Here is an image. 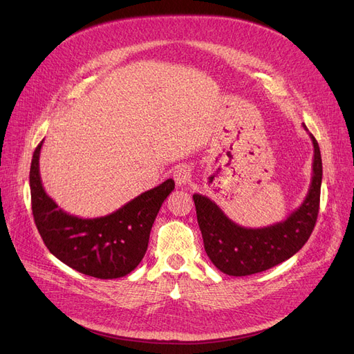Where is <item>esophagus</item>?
Instances as JSON below:
<instances>
[{"label":"esophagus","instance_id":"1","mask_svg":"<svg viewBox=\"0 0 354 354\" xmlns=\"http://www.w3.org/2000/svg\"><path fill=\"white\" fill-rule=\"evenodd\" d=\"M173 176H174V180H176V185H177V186H180V187L186 186L187 183L190 181V177H192L190 168H189V167H186V165L177 167Z\"/></svg>","mask_w":354,"mask_h":354}]
</instances>
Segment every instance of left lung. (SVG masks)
Here are the masks:
<instances>
[{"label":"left lung","mask_w":354,"mask_h":354,"mask_svg":"<svg viewBox=\"0 0 354 354\" xmlns=\"http://www.w3.org/2000/svg\"><path fill=\"white\" fill-rule=\"evenodd\" d=\"M304 128L308 131L305 124ZM309 138L314 145L313 178L304 202L285 221L245 228L231 221L207 196L193 194L205 251L222 273L250 276L264 272L295 256L308 241L318 216L322 181L319 147L310 133Z\"/></svg>","instance_id":"obj_1"}]
</instances>
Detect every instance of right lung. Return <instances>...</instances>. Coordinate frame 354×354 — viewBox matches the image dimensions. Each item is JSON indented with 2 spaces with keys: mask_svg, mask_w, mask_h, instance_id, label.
Segmentation results:
<instances>
[{
  "mask_svg": "<svg viewBox=\"0 0 354 354\" xmlns=\"http://www.w3.org/2000/svg\"><path fill=\"white\" fill-rule=\"evenodd\" d=\"M44 140L33 153L30 167L32 210L37 231L56 259L74 270L97 279L129 274L144 259L152 223L174 180L168 178L100 218L71 215L55 203L41 185L39 158Z\"/></svg>",
  "mask_w": 354,
  "mask_h": 354,
  "instance_id": "right-lung-1",
  "label": "right lung"
}]
</instances>
